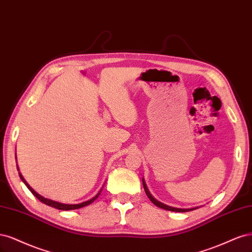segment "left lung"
Instances as JSON below:
<instances>
[{
	"instance_id": "obj_1",
	"label": "left lung",
	"mask_w": 252,
	"mask_h": 252,
	"mask_svg": "<svg viewBox=\"0 0 252 252\" xmlns=\"http://www.w3.org/2000/svg\"><path fill=\"white\" fill-rule=\"evenodd\" d=\"M142 183H143V189H144V190H145V193H147V196L149 197V199L154 203V204H155V205L158 206V207H160V208H163V209H165V210H169V212H176V213L190 212V210H193V209H197V208H198V207H193V208H176V207H172V206L165 205V204H163V203L159 202L158 200H156L155 198H154V197L152 196L151 192L149 191V189H148V188H147V184H145V182H144V180H143V178H142Z\"/></svg>"
}]
</instances>
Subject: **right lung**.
I'll list each match as a JSON object with an SVG mask.
<instances>
[{
    "label": "right lung",
    "instance_id": "obj_1",
    "mask_svg": "<svg viewBox=\"0 0 252 252\" xmlns=\"http://www.w3.org/2000/svg\"><path fill=\"white\" fill-rule=\"evenodd\" d=\"M18 170H20L19 169V166H18ZM19 175H20V178H21V180L26 184V186L28 188V189L34 194V196L40 201V202H43L44 204H46V205H49V206H51V207H54V208H56V209H60V210H72V209H78V208H82V207H85V206H87V205H89V204H91L92 202H94L97 198H98V196L100 194V191H101V189L99 190V192L96 194L95 197H93L92 199H90V200H88V201H86V202H83V203H79V204H63V203H60V202H56V201H53V200H50V199H47V198H44V197H42L40 196V194H38L34 189H32V188H30V185L26 182V180L24 179V177L22 176V174L21 173H19Z\"/></svg>",
    "mask_w": 252,
    "mask_h": 252
}]
</instances>
